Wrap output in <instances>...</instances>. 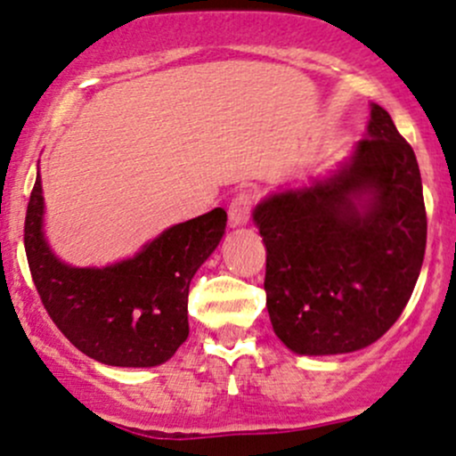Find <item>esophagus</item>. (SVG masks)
<instances>
[{"label":"esophagus","mask_w":456,"mask_h":456,"mask_svg":"<svg viewBox=\"0 0 456 456\" xmlns=\"http://www.w3.org/2000/svg\"><path fill=\"white\" fill-rule=\"evenodd\" d=\"M252 207H254V193L252 191H239L228 207L230 226H243V224H248L249 213H252Z\"/></svg>","instance_id":"34e87169"}]
</instances>
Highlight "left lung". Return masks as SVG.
<instances>
[{"label": "left lung", "instance_id": "left-lung-1", "mask_svg": "<svg viewBox=\"0 0 456 456\" xmlns=\"http://www.w3.org/2000/svg\"><path fill=\"white\" fill-rule=\"evenodd\" d=\"M254 222L275 336L299 355L364 349L396 323L422 269L427 211L413 148L372 105L345 166L273 193Z\"/></svg>", "mask_w": 456, "mask_h": 456}]
</instances>
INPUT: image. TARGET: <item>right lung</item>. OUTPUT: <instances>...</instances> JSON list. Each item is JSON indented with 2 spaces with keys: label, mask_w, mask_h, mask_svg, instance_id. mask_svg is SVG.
Instances as JSON below:
<instances>
[{
  "label": "right lung",
  "mask_w": 456,
  "mask_h": 456,
  "mask_svg": "<svg viewBox=\"0 0 456 456\" xmlns=\"http://www.w3.org/2000/svg\"><path fill=\"white\" fill-rule=\"evenodd\" d=\"M43 213L38 174L23 241L34 286L58 330L107 366L146 368L170 360L189 336V284L222 241L226 211L213 208L176 224L133 258L103 269L60 263L45 241Z\"/></svg>",
  "instance_id": "right-lung-1"
}]
</instances>
